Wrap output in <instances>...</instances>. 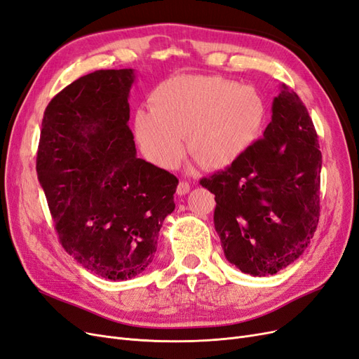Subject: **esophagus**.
Instances as JSON below:
<instances>
[{"label": "esophagus", "instance_id": "obj_1", "mask_svg": "<svg viewBox=\"0 0 359 359\" xmlns=\"http://www.w3.org/2000/svg\"><path fill=\"white\" fill-rule=\"evenodd\" d=\"M189 191H190V184L187 181H180L178 187H177V193L180 194V196H182V194H187Z\"/></svg>", "mask_w": 359, "mask_h": 359}]
</instances>
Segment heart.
<instances>
[{
  "label": "heart",
  "instance_id": "b5f03b06",
  "mask_svg": "<svg viewBox=\"0 0 359 359\" xmlns=\"http://www.w3.org/2000/svg\"><path fill=\"white\" fill-rule=\"evenodd\" d=\"M151 112L139 111L136 139L145 157L163 169L184 156L205 169L235 163L259 137L268 115L265 97L252 85L215 74H178L151 94Z\"/></svg>",
  "mask_w": 359,
  "mask_h": 359
}]
</instances>
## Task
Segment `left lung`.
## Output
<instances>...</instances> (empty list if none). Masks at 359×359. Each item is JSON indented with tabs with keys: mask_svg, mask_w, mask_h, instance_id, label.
Here are the masks:
<instances>
[{
	"mask_svg": "<svg viewBox=\"0 0 359 359\" xmlns=\"http://www.w3.org/2000/svg\"><path fill=\"white\" fill-rule=\"evenodd\" d=\"M320 168L307 107L281 83L264 137L201 180L215 194L214 226L232 265L250 276H273L304 253L319 223Z\"/></svg>",
	"mask_w": 359,
	"mask_h": 359,
	"instance_id": "left-lung-1",
	"label": "left lung"
}]
</instances>
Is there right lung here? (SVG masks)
I'll return each mask as SVG.
<instances>
[{
    "instance_id": "add662e5",
    "label": "right lung",
    "mask_w": 359,
    "mask_h": 359,
    "mask_svg": "<svg viewBox=\"0 0 359 359\" xmlns=\"http://www.w3.org/2000/svg\"><path fill=\"white\" fill-rule=\"evenodd\" d=\"M132 69L97 70L49 102L37 177L60 243L83 268L133 278L153 262L160 227L175 210L178 180L136 157L128 93Z\"/></svg>"
}]
</instances>
